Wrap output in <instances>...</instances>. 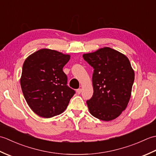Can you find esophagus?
<instances>
[{"instance_id":"obj_1","label":"esophagus","mask_w":156,"mask_h":156,"mask_svg":"<svg viewBox=\"0 0 156 156\" xmlns=\"http://www.w3.org/2000/svg\"><path fill=\"white\" fill-rule=\"evenodd\" d=\"M81 92H82V89L81 88H79V89H78L77 90H76V92H77L78 94H80L81 93Z\"/></svg>"}]
</instances>
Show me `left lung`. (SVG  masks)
Returning a JSON list of instances; mask_svg holds the SVG:
<instances>
[{
    "instance_id": "1",
    "label": "left lung",
    "mask_w": 156,
    "mask_h": 156,
    "mask_svg": "<svg viewBox=\"0 0 156 156\" xmlns=\"http://www.w3.org/2000/svg\"><path fill=\"white\" fill-rule=\"evenodd\" d=\"M94 68L93 95L87 101L90 113L100 120L118 117L127 107L131 97L135 73L126 55L105 47L83 54Z\"/></svg>"
}]
</instances>
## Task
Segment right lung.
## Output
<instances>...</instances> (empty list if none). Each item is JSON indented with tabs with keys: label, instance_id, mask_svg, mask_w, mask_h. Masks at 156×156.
Listing matches in <instances>:
<instances>
[{
	"label": "right lung",
	"instance_id": "right-lung-1",
	"mask_svg": "<svg viewBox=\"0 0 156 156\" xmlns=\"http://www.w3.org/2000/svg\"><path fill=\"white\" fill-rule=\"evenodd\" d=\"M70 55L41 49L27 58L20 83L29 107L35 114L51 118L62 113L75 91L67 85L63 68Z\"/></svg>",
	"mask_w": 156,
	"mask_h": 156
}]
</instances>
